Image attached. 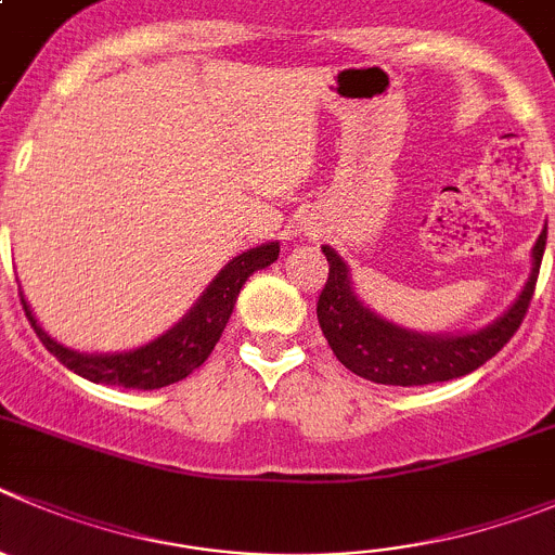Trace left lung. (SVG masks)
<instances>
[{"label":"left lung","mask_w":555,"mask_h":555,"mask_svg":"<svg viewBox=\"0 0 555 555\" xmlns=\"http://www.w3.org/2000/svg\"><path fill=\"white\" fill-rule=\"evenodd\" d=\"M547 225L533 244L531 278L509 311L487 324L479 333L467 335H421L385 322L365 308L349 283L347 263L324 244L330 272L317 302V317L335 358L354 371L358 377L379 385H431L465 377L487 360L495 358L526 319L537 278H540L542 253H545Z\"/></svg>","instance_id":"left-lung-1"}]
</instances>
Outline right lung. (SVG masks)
Instances as JSON below:
<instances>
[{
  "mask_svg": "<svg viewBox=\"0 0 555 555\" xmlns=\"http://www.w3.org/2000/svg\"><path fill=\"white\" fill-rule=\"evenodd\" d=\"M278 256H281V244L278 242L261 244V247H253V250L236 256L231 263H225V269L217 274L215 281L208 283V288L197 299L195 308L176 327L167 330L165 335H159V338L145 344V347L120 354H81L63 347V344H57L52 335L40 327L24 297L22 305L33 330L43 340V347L65 369L99 385L156 390L190 377L192 371L206 363V358L217 347V340H220L222 330H225L228 319H231L233 305H236L244 281L253 272H258V269L278 261Z\"/></svg>",
  "mask_w": 555,
  "mask_h": 555,
  "instance_id": "obj_1",
  "label": "right lung"
}]
</instances>
